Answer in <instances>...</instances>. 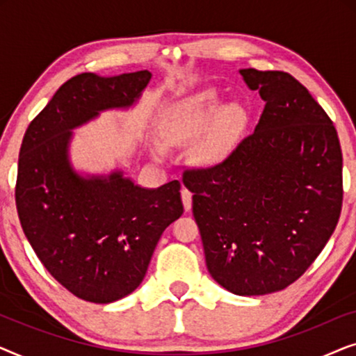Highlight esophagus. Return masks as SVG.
Returning a JSON list of instances; mask_svg holds the SVG:
<instances>
[{"label":"esophagus","mask_w":356,"mask_h":356,"mask_svg":"<svg viewBox=\"0 0 356 356\" xmlns=\"http://www.w3.org/2000/svg\"><path fill=\"white\" fill-rule=\"evenodd\" d=\"M181 199H183V206H184V211H191V206H193V194L189 189L183 188L181 189Z\"/></svg>","instance_id":"1"}]
</instances>
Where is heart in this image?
Segmentation results:
<instances>
[{"mask_svg":"<svg viewBox=\"0 0 356 356\" xmlns=\"http://www.w3.org/2000/svg\"><path fill=\"white\" fill-rule=\"evenodd\" d=\"M241 115L235 106L222 110L217 92L202 90L184 99L168 110L160 121L162 136L172 144H189L194 155L204 163H218L232 152L240 131ZM155 155L163 149L154 145Z\"/></svg>","mask_w":356,"mask_h":356,"instance_id":"obj_1","label":"heart"}]
</instances>
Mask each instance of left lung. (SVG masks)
I'll return each instance as SVG.
<instances>
[{"label": "left lung", "instance_id": "8db88e82", "mask_svg": "<svg viewBox=\"0 0 356 356\" xmlns=\"http://www.w3.org/2000/svg\"><path fill=\"white\" fill-rule=\"evenodd\" d=\"M240 74L266 102L254 133L183 183L194 193L209 274L254 296L293 284L329 241L342 209V150L327 113L293 76Z\"/></svg>", "mask_w": 356, "mask_h": 356}]
</instances>
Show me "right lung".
Listing matches in <instances>:
<instances>
[{
    "instance_id": "obj_1",
    "label": "right lung",
    "mask_w": 356,
    "mask_h": 356,
    "mask_svg": "<svg viewBox=\"0 0 356 356\" xmlns=\"http://www.w3.org/2000/svg\"><path fill=\"white\" fill-rule=\"evenodd\" d=\"M150 77L149 71L71 77L29 124L19 152L22 230L45 269L92 303L133 293L163 230L183 213L177 179L140 188L123 170L82 175L70 157L72 129L105 110L131 108Z\"/></svg>"
}]
</instances>
